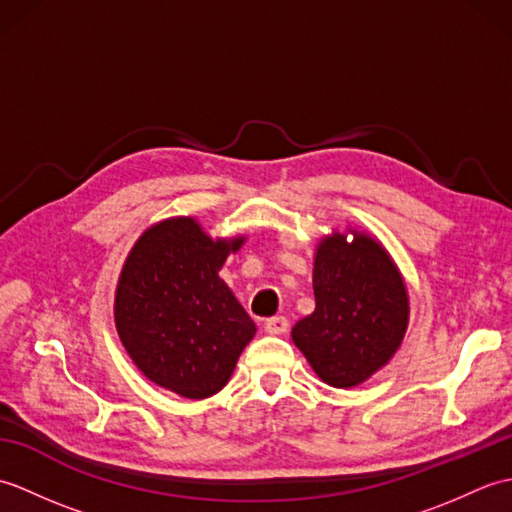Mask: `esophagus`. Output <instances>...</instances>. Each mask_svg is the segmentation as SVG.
I'll list each match as a JSON object with an SVG mask.
<instances>
[{"mask_svg":"<svg viewBox=\"0 0 512 512\" xmlns=\"http://www.w3.org/2000/svg\"><path fill=\"white\" fill-rule=\"evenodd\" d=\"M266 332L273 334V336H279V334H286L288 332V319L286 317H273L266 321Z\"/></svg>","mask_w":512,"mask_h":512,"instance_id":"esophagus-1","label":"esophagus"}]
</instances>
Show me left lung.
I'll return each instance as SVG.
<instances>
[{
  "label": "left lung",
  "instance_id": "left-lung-1",
  "mask_svg": "<svg viewBox=\"0 0 512 512\" xmlns=\"http://www.w3.org/2000/svg\"><path fill=\"white\" fill-rule=\"evenodd\" d=\"M353 239H349V235ZM314 312L292 328L295 343L323 383L356 387L383 369L405 339L409 292L389 250L347 226L314 250Z\"/></svg>",
  "mask_w": 512,
  "mask_h": 512
}]
</instances>
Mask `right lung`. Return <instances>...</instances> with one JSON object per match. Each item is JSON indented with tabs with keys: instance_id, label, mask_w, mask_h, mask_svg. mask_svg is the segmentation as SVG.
Returning a JSON list of instances; mask_svg holds the SVG:
<instances>
[{
	"instance_id": "obj_1",
	"label": "right lung",
	"mask_w": 512,
	"mask_h": 512,
	"mask_svg": "<svg viewBox=\"0 0 512 512\" xmlns=\"http://www.w3.org/2000/svg\"><path fill=\"white\" fill-rule=\"evenodd\" d=\"M246 235L211 237L195 217H167L136 239L118 275L114 323L151 383L189 400L217 394L257 332L220 277Z\"/></svg>"
}]
</instances>
